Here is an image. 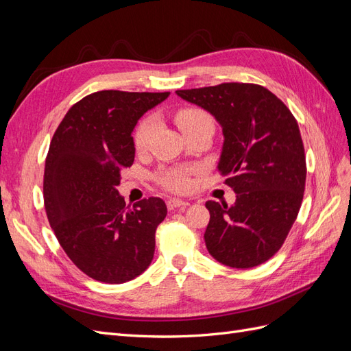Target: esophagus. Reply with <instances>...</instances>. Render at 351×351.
<instances>
[{"mask_svg": "<svg viewBox=\"0 0 351 351\" xmlns=\"http://www.w3.org/2000/svg\"><path fill=\"white\" fill-rule=\"evenodd\" d=\"M187 205H189V202H186V200H180V199H168V200H167V206H168L169 210L177 209V208L183 209V208H186Z\"/></svg>", "mask_w": 351, "mask_h": 351, "instance_id": "34e87169", "label": "esophagus"}]
</instances>
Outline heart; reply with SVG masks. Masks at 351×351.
<instances>
[{
	"mask_svg": "<svg viewBox=\"0 0 351 351\" xmlns=\"http://www.w3.org/2000/svg\"><path fill=\"white\" fill-rule=\"evenodd\" d=\"M212 121L208 112L199 108H183L176 114V123L183 133L193 129V127ZM156 129L155 117H146V119L137 125L134 133V146L137 151H145L151 142V137ZM195 169H182V168H168L162 169L158 174V182L167 190L176 193H184L192 187V174Z\"/></svg>",
	"mask_w": 351,
	"mask_h": 351,
	"instance_id": "1",
	"label": "heart"
}]
</instances>
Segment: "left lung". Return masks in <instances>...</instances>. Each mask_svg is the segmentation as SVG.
<instances>
[{
  "instance_id": "8db88e82",
  "label": "left lung",
  "mask_w": 351,
  "mask_h": 351,
  "mask_svg": "<svg viewBox=\"0 0 351 351\" xmlns=\"http://www.w3.org/2000/svg\"><path fill=\"white\" fill-rule=\"evenodd\" d=\"M176 93L222 127L218 169L236 192L231 206L206 202V249L227 267H258L281 249L302 206L306 156L299 124L259 84L221 83Z\"/></svg>"
}]
</instances>
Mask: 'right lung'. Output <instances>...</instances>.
Listing matches in <instances>:
<instances>
[{
  "mask_svg": "<svg viewBox=\"0 0 351 351\" xmlns=\"http://www.w3.org/2000/svg\"><path fill=\"white\" fill-rule=\"evenodd\" d=\"M169 92L99 90L69 110L49 145L44 202L51 228L67 256L88 277L121 284L149 267L165 202L125 206L121 171L134 161L132 132Z\"/></svg>",
  "mask_w": 351,
  "mask_h": 351,
  "instance_id": "1",
  "label": "right lung"
}]
</instances>
